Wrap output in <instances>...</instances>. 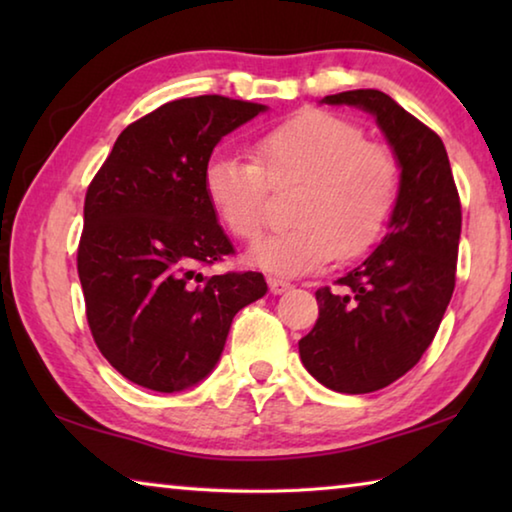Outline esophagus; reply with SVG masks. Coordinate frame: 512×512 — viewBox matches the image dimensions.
Listing matches in <instances>:
<instances>
[{
	"mask_svg": "<svg viewBox=\"0 0 512 512\" xmlns=\"http://www.w3.org/2000/svg\"><path fill=\"white\" fill-rule=\"evenodd\" d=\"M268 287H271V293H284L291 289V282L282 280V277H268Z\"/></svg>",
	"mask_w": 512,
	"mask_h": 512,
	"instance_id": "1",
	"label": "esophagus"
}]
</instances>
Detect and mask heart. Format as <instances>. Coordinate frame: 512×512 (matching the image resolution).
I'll return each mask as SVG.
<instances>
[{
  "label": "heart",
  "mask_w": 512,
  "mask_h": 512,
  "mask_svg": "<svg viewBox=\"0 0 512 512\" xmlns=\"http://www.w3.org/2000/svg\"><path fill=\"white\" fill-rule=\"evenodd\" d=\"M287 185H298L289 210L296 225L264 239L253 259L300 275L379 244L400 203L402 167L391 146L366 140L354 121L305 110L259 137L253 160L214 155L203 169L207 203L244 244L262 235L268 189Z\"/></svg>",
  "instance_id": "1"
}]
</instances>
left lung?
<instances>
[{"label": "left lung", "mask_w": 512, "mask_h": 512, "mask_svg": "<svg viewBox=\"0 0 512 512\" xmlns=\"http://www.w3.org/2000/svg\"><path fill=\"white\" fill-rule=\"evenodd\" d=\"M372 112L402 167L391 232L366 262L316 291L318 320L300 359L339 393H372L406 375L436 336L456 284L461 198L438 133L379 90L329 94Z\"/></svg>", "instance_id": "8db88e82"}]
</instances>
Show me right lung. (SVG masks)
I'll return each instance as SVG.
<instances>
[{
  "instance_id": "obj_1",
  "label": "right lung",
  "mask_w": 512,
  "mask_h": 512,
  "mask_svg": "<svg viewBox=\"0 0 512 512\" xmlns=\"http://www.w3.org/2000/svg\"><path fill=\"white\" fill-rule=\"evenodd\" d=\"M266 110L203 94L126 126L92 178L76 266L99 352L133 384L194 386L219 361L232 318L262 298V273L201 268L235 255L203 192L223 135Z\"/></svg>"
}]
</instances>
